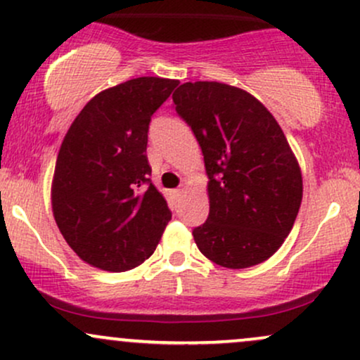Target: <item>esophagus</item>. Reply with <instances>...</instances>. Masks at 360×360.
Wrapping results in <instances>:
<instances>
[{"instance_id": "34e87169", "label": "esophagus", "mask_w": 360, "mask_h": 360, "mask_svg": "<svg viewBox=\"0 0 360 360\" xmlns=\"http://www.w3.org/2000/svg\"><path fill=\"white\" fill-rule=\"evenodd\" d=\"M175 193H176V197H184L185 193H187V190H185V187H180L175 190Z\"/></svg>"}]
</instances>
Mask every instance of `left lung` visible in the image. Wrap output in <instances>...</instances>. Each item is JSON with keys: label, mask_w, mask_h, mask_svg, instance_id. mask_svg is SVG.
I'll return each mask as SVG.
<instances>
[{"label": "left lung", "mask_w": 360, "mask_h": 360, "mask_svg": "<svg viewBox=\"0 0 360 360\" xmlns=\"http://www.w3.org/2000/svg\"><path fill=\"white\" fill-rule=\"evenodd\" d=\"M192 128L209 176V217L193 229L205 257L229 269L271 257L293 229L302 170L273 114L222 82H185L172 96Z\"/></svg>", "instance_id": "left-lung-1"}]
</instances>
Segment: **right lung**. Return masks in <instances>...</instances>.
Returning <instances> with one entry per match:
<instances>
[{"label":"right lung","mask_w":360,"mask_h":360,"mask_svg":"<svg viewBox=\"0 0 360 360\" xmlns=\"http://www.w3.org/2000/svg\"><path fill=\"white\" fill-rule=\"evenodd\" d=\"M179 80L138 77L99 92L63 138L52 210L80 259L104 271L136 268L155 252L172 219L151 184L148 128Z\"/></svg>","instance_id":"1"}]
</instances>
